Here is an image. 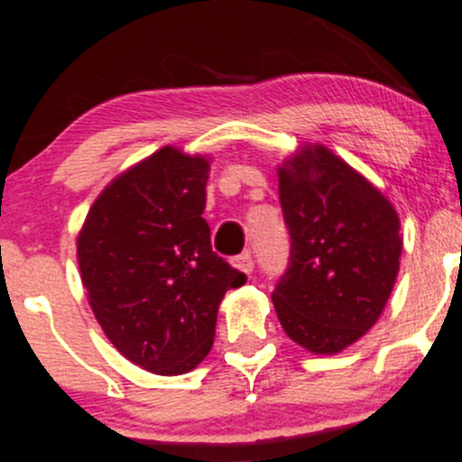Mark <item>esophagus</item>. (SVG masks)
<instances>
[{
	"mask_svg": "<svg viewBox=\"0 0 462 462\" xmlns=\"http://www.w3.org/2000/svg\"><path fill=\"white\" fill-rule=\"evenodd\" d=\"M232 265H235V268L239 270V273H245V274H250V273H253V268H254L253 254H250V253H244V254H239V257H235V259H232Z\"/></svg>",
	"mask_w": 462,
	"mask_h": 462,
	"instance_id": "34e87169",
	"label": "esophagus"
}]
</instances>
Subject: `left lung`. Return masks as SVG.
Here are the masks:
<instances>
[{
  "label": "left lung",
  "mask_w": 462,
  "mask_h": 462,
  "mask_svg": "<svg viewBox=\"0 0 462 462\" xmlns=\"http://www.w3.org/2000/svg\"><path fill=\"white\" fill-rule=\"evenodd\" d=\"M291 265L273 304L292 342L315 356L351 346L380 319L400 270V217L389 199L324 144L277 167Z\"/></svg>",
  "instance_id": "left-lung-1"
}]
</instances>
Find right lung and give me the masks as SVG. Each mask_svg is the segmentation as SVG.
Returning <instances> with one entry per match:
<instances>
[{
  "instance_id": "obj_1",
  "label": "right lung",
  "mask_w": 462,
  "mask_h": 462,
  "mask_svg": "<svg viewBox=\"0 0 462 462\" xmlns=\"http://www.w3.org/2000/svg\"><path fill=\"white\" fill-rule=\"evenodd\" d=\"M209 158L161 147L116 176L78 235L88 306L109 342L144 371L183 375L214 344L218 304L245 274L212 253Z\"/></svg>"
}]
</instances>
